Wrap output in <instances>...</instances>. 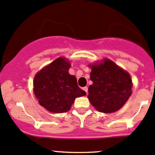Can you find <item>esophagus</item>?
<instances>
[{
    "label": "esophagus",
    "instance_id": "esophagus-1",
    "mask_svg": "<svg viewBox=\"0 0 155 155\" xmlns=\"http://www.w3.org/2000/svg\"><path fill=\"white\" fill-rule=\"evenodd\" d=\"M83 90L86 92V94H87V87H84Z\"/></svg>",
    "mask_w": 155,
    "mask_h": 155
}]
</instances>
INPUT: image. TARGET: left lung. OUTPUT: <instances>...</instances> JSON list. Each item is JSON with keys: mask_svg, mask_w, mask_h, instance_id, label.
<instances>
[{"mask_svg": "<svg viewBox=\"0 0 155 155\" xmlns=\"http://www.w3.org/2000/svg\"><path fill=\"white\" fill-rule=\"evenodd\" d=\"M89 101L97 110L104 113L118 111L131 94L132 80L129 73L109 59L91 66Z\"/></svg>", "mask_w": 155, "mask_h": 155, "instance_id": "1", "label": "left lung"}]
</instances>
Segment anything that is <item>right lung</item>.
I'll return each instance as SVG.
<instances>
[{"label": "right lung", "mask_w": 155, "mask_h": 155, "mask_svg": "<svg viewBox=\"0 0 155 155\" xmlns=\"http://www.w3.org/2000/svg\"><path fill=\"white\" fill-rule=\"evenodd\" d=\"M70 68L68 61L58 58L34 78V94L40 105L49 112H68L76 97L86 94L78 86L76 78L69 74Z\"/></svg>", "instance_id": "add662e5"}]
</instances>
